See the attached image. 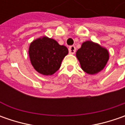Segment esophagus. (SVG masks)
<instances>
[{
  "instance_id": "obj_1",
  "label": "esophagus",
  "mask_w": 125,
  "mask_h": 125,
  "mask_svg": "<svg viewBox=\"0 0 125 125\" xmlns=\"http://www.w3.org/2000/svg\"><path fill=\"white\" fill-rule=\"evenodd\" d=\"M69 52L71 54H74L76 52V47L74 46H71L69 47Z\"/></svg>"
}]
</instances>
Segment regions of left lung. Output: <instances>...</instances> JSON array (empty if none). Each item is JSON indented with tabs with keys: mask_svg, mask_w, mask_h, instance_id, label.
<instances>
[{
	"mask_svg": "<svg viewBox=\"0 0 125 125\" xmlns=\"http://www.w3.org/2000/svg\"><path fill=\"white\" fill-rule=\"evenodd\" d=\"M76 55L81 69L89 74H95L102 71L109 58L108 50L92 41L83 42Z\"/></svg>",
	"mask_w": 125,
	"mask_h": 125,
	"instance_id": "left-lung-1",
	"label": "left lung"
}]
</instances>
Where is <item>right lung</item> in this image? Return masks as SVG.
I'll list each match as a JSON object with an SVG mask.
<instances>
[{
	"label": "right lung",
	"mask_w": 125,
	"mask_h": 125,
	"mask_svg": "<svg viewBox=\"0 0 125 125\" xmlns=\"http://www.w3.org/2000/svg\"><path fill=\"white\" fill-rule=\"evenodd\" d=\"M28 54L34 69L41 74L48 76L59 70L62 60L68 54V49L55 40L44 36L31 42Z\"/></svg>",
	"instance_id": "obj_1"
}]
</instances>
